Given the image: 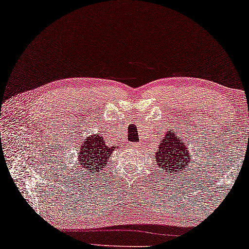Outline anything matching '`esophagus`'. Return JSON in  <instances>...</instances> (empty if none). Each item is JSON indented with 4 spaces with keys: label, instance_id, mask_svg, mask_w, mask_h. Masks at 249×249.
<instances>
[{
    "label": "esophagus",
    "instance_id": "1",
    "mask_svg": "<svg viewBox=\"0 0 249 249\" xmlns=\"http://www.w3.org/2000/svg\"><path fill=\"white\" fill-rule=\"evenodd\" d=\"M130 146H131L132 148H136L138 146V143H131V144H130Z\"/></svg>",
    "mask_w": 249,
    "mask_h": 249
}]
</instances>
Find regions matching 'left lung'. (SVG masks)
Returning a JSON list of instances; mask_svg holds the SVG:
<instances>
[{"instance_id":"obj_1","label":"left lung","mask_w":249,"mask_h":249,"mask_svg":"<svg viewBox=\"0 0 249 249\" xmlns=\"http://www.w3.org/2000/svg\"><path fill=\"white\" fill-rule=\"evenodd\" d=\"M157 163L163 171L170 174L178 173L183 169H188L189 166V152L187 151L185 141L179 139L174 131H168L163 139L160 141L158 150L155 152Z\"/></svg>"}]
</instances>
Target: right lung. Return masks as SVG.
Wrapping results in <instances>:
<instances>
[{
	"mask_svg": "<svg viewBox=\"0 0 249 249\" xmlns=\"http://www.w3.org/2000/svg\"><path fill=\"white\" fill-rule=\"evenodd\" d=\"M114 149L116 146L110 147L106 144L103 136L92 135L88 137L82 142L78 155L79 169H82L81 174L85 175L83 173L87 171L89 175H98L99 171L107 166V160Z\"/></svg>",
	"mask_w": 249,
	"mask_h": 249,
	"instance_id": "add662e5",
	"label": "right lung"
}]
</instances>
